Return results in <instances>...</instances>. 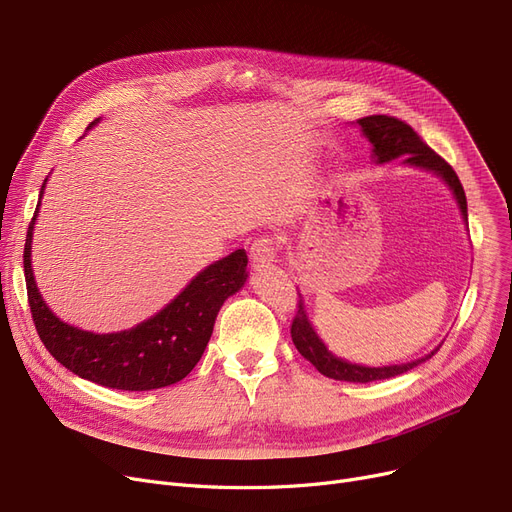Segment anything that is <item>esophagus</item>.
Segmentation results:
<instances>
[{
	"label": "esophagus",
	"instance_id": "esophagus-1",
	"mask_svg": "<svg viewBox=\"0 0 512 512\" xmlns=\"http://www.w3.org/2000/svg\"><path fill=\"white\" fill-rule=\"evenodd\" d=\"M276 253H278L276 240L270 236H261V238L253 240L251 249H249V257H251L253 265H263V263L274 261Z\"/></svg>",
	"mask_w": 512,
	"mask_h": 512
}]
</instances>
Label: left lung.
<instances>
[{
    "instance_id": "1",
    "label": "left lung",
    "mask_w": 512,
    "mask_h": 512,
    "mask_svg": "<svg viewBox=\"0 0 512 512\" xmlns=\"http://www.w3.org/2000/svg\"><path fill=\"white\" fill-rule=\"evenodd\" d=\"M358 123L362 125L364 136L372 144L376 163H389L393 159L402 157L406 165L437 173L454 192L460 213H462L466 224H469V213H466V196H464V188L458 180L456 171L452 169L450 163H446V159H441L433 148H429L425 142H422L418 133L406 121H399V119L387 117V115H372V117L360 119ZM291 337H293L297 351L320 374L328 376V379L347 381V383H370V381L391 379V376L404 374V372L412 370L414 366L429 360L431 355H435V351H437V349L431 351L429 355H425V358H420L416 362L399 364V366H383V368L358 366V364H349L345 360H339L326 349V345L316 335L314 326L309 324L301 295H299L297 311H295V318L291 324Z\"/></svg>"
}]
</instances>
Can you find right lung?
I'll use <instances>...</instances> for the list:
<instances>
[{"label": "right lung", "mask_w": 512, "mask_h": 512, "mask_svg": "<svg viewBox=\"0 0 512 512\" xmlns=\"http://www.w3.org/2000/svg\"><path fill=\"white\" fill-rule=\"evenodd\" d=\"M96 121L90 123L96 125ZM43 180V188H46ZM39 194V198H41ZM27 230L25 280L33 324L46 349L85 381L121 391H150L182 381L201 360L219 307L247 282V253L238 249L211 263L157 316L131 330L96 335L62 322L41 299L31 268L33 226Z\"/></svg>", "instance_id": "add662e5"}]
</instances>
